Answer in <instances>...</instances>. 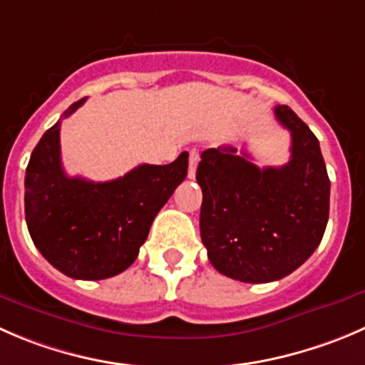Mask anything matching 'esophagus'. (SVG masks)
<instances>
[{
	"instance_id": "34e87169",
	"label": "esophagus",
	"mask_w": 365,
	"mask_h": 365,
	"mask_svg": "<svg viewBox=\"0 0 365 365\" xmlns=\"http://www.w3.org/2000/svg\"><path fill=\"white\" fill-rule=\"evenodd\" d=\"M197 162H200V151L190 150V153H189V178H194V176H196Z\"/></svg>"
}]
</instances>
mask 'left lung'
I'll use <instances>...</instances> for the list:
<instances>
[{"label": "left lung", "instance_id": "left-lung-1", "mask_svg": "<svg viewBox=\"0 0 365 365\" xmlns=\"http://www.w3.org/2000/svg\"><path fill=\"white\" fill-rule=\"evenodd\" d=\"M274 115L291 132L287 164L260 169L246 151L221 146L205 150L196 171L208 260L244 284H267L296 271L319 246L330 214L319 140L287 105H278Z\"/></svg>", "mask_w": 365, "mask_h": 365}]
</instances>
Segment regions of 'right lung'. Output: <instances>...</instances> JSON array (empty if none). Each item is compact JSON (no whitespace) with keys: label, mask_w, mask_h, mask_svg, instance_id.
<instances>
[{"label":"right lung","mask_w":365,"mask_h":365,"mask_svg":"<svg viewBox=\"0 0 365 365\" xmlns=\"http://www.w3.org/2000/svg\"><path fill=\"white\" fill-rule=\"evenodd\" d=\"M83 100L71 105L69 118ZM60 119V121H62ZM60 121L42 135L24 176V215L42 257L74 280H105L135 262L151 222L185 180L189 153L168 165L143 164L110 182L67 176Z\"/></svg>","instance_id":"add662e5"}]
</instances>
